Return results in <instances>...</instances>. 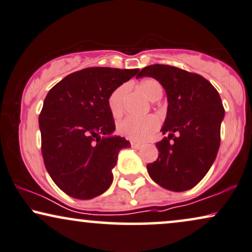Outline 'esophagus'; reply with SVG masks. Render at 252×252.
Masks as SVG:
<instances>
[{
	"label": "esophagus",
	"mask_w": 252,
	"mask_h": 252,
	"mask_svg": "<svg viewBox=\"0 0 252 252\" xmlns=\"http://www.w3.org/2000/svg\"><path fill=\"white\" fill-rule=\"evenodd\" d=\"M131 148H133V149H141L142 148V144H139V143H136V142H131Z\"/></svg>",
	"instance_id": "obj_1"
}]
</instances>
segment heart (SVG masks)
<instances>
[{"instance_id":"obj_1","label":"heart","mask_w":252,"mask_h":252,"mask_svg":"<svg viewBox=\"0 0 252 252\" xmlns=\"http://www.w3.org/2000/svg\"><path fill=\"white\" fill-rule=\"evenodd\" d=\"M139 91L145 95L149 100L157 101L163 95V88L157 80L151 78L143 79L137 85ZM129 93L128 85H121L111 92L108 97V108L114 119H120L126 109V101ZM159 120L155 115H149L142 119L137 117H126L117 124V131L121 136L131 139L135 142H143L148 139L159 128Z\"/></svg>"}]
</instances>
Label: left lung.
Wrapping results in <instances>:
<instances>
[{
    "label": "left lung",
    "instance_id": "8db88e82",
    "mask_svg": "<svg viewBox=\"0 0 252 252\" xmlns=\"http://www.w3.org/2000/svg\"><path fill=\"white\" fill-rule=\"evenodd\" d=\"M160 82L167 94V115L156 143L157 160L146 165L159 186L173 192L193 189L214 163L221 142L224 108L214 86L196 73L168 65L146 66L137 74Z\"/></svg>",
    "mask_w": 252,
    "mask_h": 252
}]
</instances>
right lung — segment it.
Returning <instances> with one entry per match:
<instances>
[{
	"mask_svg": "<svg viewBox=\"0 0 252 252\" xmlns=\"http://www.w3.org/2000/svg\"><path fill=\"white\" fill-rule=\"evenodd\" d=\"M138 71L84 68L65 76L47 93L39 115L41 155L50 177L67 195L93 199L113 183L120 150L130 148V142L109 136L115 122L108 97Z\"/></svg>",
	"mask_w": 252,
	"mask_h": 252,
	"instance_id": "add662e5",
	"label": "right lung"
}]
</instances>
